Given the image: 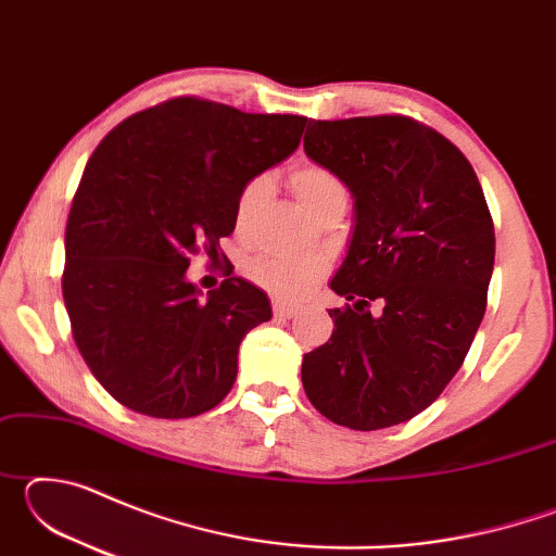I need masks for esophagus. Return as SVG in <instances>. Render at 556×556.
I'll use <instances>...</instances> for the list:
<instances>
[{"label": "esophagus", "mask_w": 556, "mask_h": 556, "mask_svg": "<svg viewBox=\"0 0 556 556\" xmlns=\"http://www.w3.org/2000/svg\"><path fill=\"white\" fill-rule=\"evenodd\" d=\"M271 312H275V316H279V318H294L299 314V306L285 304V301H275Z\"/></svg>", "instance_id": "esophagus-1"}]
</instances>
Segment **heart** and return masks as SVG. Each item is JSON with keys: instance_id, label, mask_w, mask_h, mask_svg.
<instances>
[{"instance_id": "b5f03b06", "label": "heart", "mask_w": 556, "mask_h": 556, "mask_svg": "<svg viewBox=\"0 0 556 556\" xmlns=\"http://www.w3.org/2000/svg\"><path fill=\"white\" fill-rule=\"evenodd\" d=\"M289 184L299 195V201L306 205L308 213L318 215L333 203H348V188L331 168L321 164L304 162L296 164L289 174ZM271 193L269 176L260 174L242 184L235 195L232 223L238 232H248L252 220ZM242 271L250 281H255L269 294L279 299H301L324 275V265L314 257H281V255H252L242 262Z\"/></svg>"}]
</instances>
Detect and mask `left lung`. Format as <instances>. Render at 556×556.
<instances>
[{"mask_svg": "<svg viewBox=\"0 0 556 556\" xmlns=\"http://www.w3.org/2000/svg\"><path fill=\"white\" fill-rule=\"evenodd\" d=\"M304 152L355 199L331 281L351 304L328 308L331 338L304 355L306 397L355 431L402 425L444 392L483 321L495 262L483 188L458 147L404 115L308 119Z\"/></svg>", "mask_w": 556, "mask_h": 556, "instance_id": "8db88e82", "label": "left lung"}]
</instances>
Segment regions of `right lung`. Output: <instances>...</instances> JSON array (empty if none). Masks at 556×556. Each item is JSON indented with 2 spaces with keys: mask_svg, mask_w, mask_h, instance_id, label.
I'll return each mask as SVG.
<instances>
[{
  "mask_svg": "<svg viewBox=\"0 0 556 556\" xmlns=\"http://www.w3.org/2000/svg\"><path fill=\"white\" fill-rule=\"evenodd\" d=\"M304 127L301 115L174 98L92 152L65 225L63 301L83 361L127 409L188 419L230 392L269 299L232 269L203 296L186 269L201 252L225 257L235 195L294 152Z\"/></svg>",
  "mask_w": 556,
  "mask_h": 556,
  "instance_id": "add662e5",
  "label": "right lung"
}]
</instances>
